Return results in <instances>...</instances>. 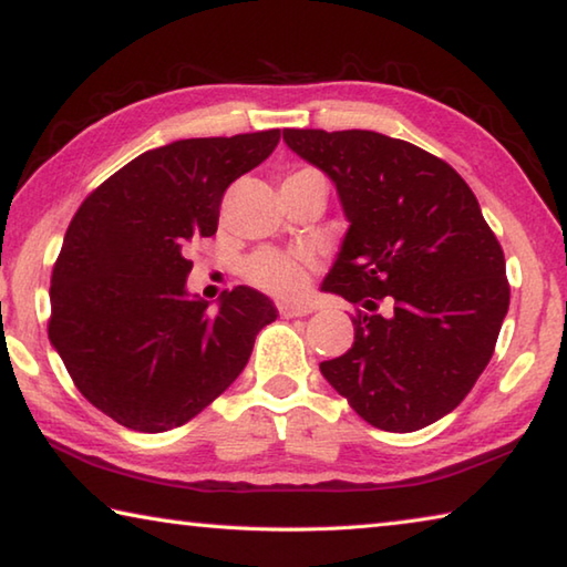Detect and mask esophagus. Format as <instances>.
<instances>
[{"label": "esophagus", "instance_id": "34e87169", "mask_svg": "<svg viewBox=\"0 0 567 567\" xmlns=\"http://www.w3.org/2000/svg\"><path fill=\"white\" fill-rule=\"evenodd\" d=\"M277 312H280L282 318H305V315L312 312V305H307V302H280V305H277Z\"/></svg>", "mask_w": 567, "mask_h": 567}]
</instances>
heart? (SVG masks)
<instances>
[{"label": "heart", "mask_w": 567, "mask_h": 567, "mask_svg": "<svg viewBox=\"0 0 567 567\" xmlns=\"http://www.w3.org/2000/svg\"><path fill=\"white\" fill-rule=\"evenodd\" d=\"M307 172V169H302ZM300 175V172H295ZM292 177V175H290ZM312 257L307 252H280V249H260L245 265L247 280L272 295H295L307 285V272Z\"/></svg>", "instance_id": "obj_1"}]
</instances>
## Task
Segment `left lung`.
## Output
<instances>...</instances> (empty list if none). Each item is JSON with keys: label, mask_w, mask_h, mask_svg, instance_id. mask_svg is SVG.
<instances>
[{"label": "left lung", "mask_w": 567, "mask_h": 567, "mask_svg": "<svg viewBox=\"0 0 567 567\" xmlns=\"http://www.w3.org/2000/svg\"><path fill=\"white\" fill-rule=\"evenodd\" d=\"M328 175L348 235L322 280L358 305L352 348L320 362L370 425L412 433L445 417L491 362L511 305L503 247L473 189L430 152L370 130H285Z\"/></svg>", "instance_id": "left-lung-1"}]
</instances>
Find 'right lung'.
<instances>
[{"mask_svg": "<svg viewBox=\"0 0 567 567\" xmlns=\"http://www.w3.org/2000/svg\"><path fill=\"white\" fill-rule=\"evenodd\" d=\"M280 130L177 140L102 182L52 270L50 342L76 390L140 433L185 425L233 385L272 300L237 285L217 310L187 292L189 245L217 233L225 189L272 155Z\"/></svg>", "mask_w": 567, "mask_h": 567, "instance_id": "obj_1", "label": "right lung"}]
</instances>
